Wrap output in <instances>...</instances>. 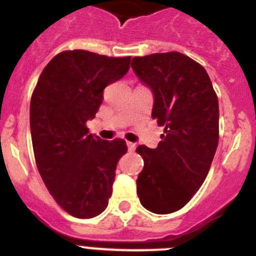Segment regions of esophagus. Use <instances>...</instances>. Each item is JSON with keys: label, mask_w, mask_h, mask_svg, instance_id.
<instances>
[{"label": "esophagus", "mask_w": 256, "mask_h": 256, "mask_svg": "<svg viewBox=\"0 0 256 256\" xmlns=\"http://www.w3.org/2000/svg\"><path fill=\"white\" fill-rule=\"evenodd\" d=\"M126 146H128V150L130 151L136 150V144H132V142H126Z\"/></svg>", "instance_id": "esophagus-1"}]
</instances>
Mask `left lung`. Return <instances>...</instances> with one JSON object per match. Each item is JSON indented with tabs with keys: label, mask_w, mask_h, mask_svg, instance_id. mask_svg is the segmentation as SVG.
Wrapping results in <instances>:
<instances>
[{
	"label": "left lung",
	"mask_w": 256,
	"mask_h": 256,
	"mask_svg": "<svg viewBox=\"0 0 256 256\" xmlns=\"http://www.w3.org/2000/svg\"><path fill=\"white\" fill-rule=\"evenodd\" d=\"M134 73L152 90V119L164 126L137 178L141 204L156 214L182 209L204 183L219 141V105L202 65L180 52L132 58Z\"/></svg>",
	"instance_id": "8db88e82"
}]
</instances>
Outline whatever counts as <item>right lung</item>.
Segmentation results:
<instances>
[{
  "instance_id": "right-lung-1",
  "label": "right lung",
  "mask_w": 256,
  "mask_h": 256,
  "mask_svg": "<svg viewBox=\"0 0 256 256\" xmlns=\"http://www.w3.org/2000/svg\"><path fill=\"white\" fill-rule=\"evenodd\" d=\"M130 56L112 58L86 50L62 51L40 73L30 100V133L38 172L70 216L94 218L106 209L126 141L88 133L104 90L126 76Z\"/></svg>"
}]
</instances>
